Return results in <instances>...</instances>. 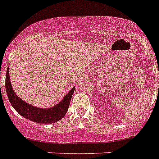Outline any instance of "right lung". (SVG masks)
Instances as JSON below:
<instances>
[{
	"label": "right lung",
	"instance_id": "add662e5",
	"mask_svg": "<svg viewBox=\"0 0 159 159\" xmlns=\"http://www.w3.org/2000/svg\"><path fill=\"white\" fill-rule=\"evenodd\" d=\"M8 69L9 68L7 69L5 77V89L10 103L19 114L23 116L24 118L40 124L55 123L63 118L69 107L71 98L75 91V87H72V89L56 106L51 108H39L23 101L14 92L10 82Z\"/></svg>",
	"mask_w": 159,
	"mask_h": 159
}]
</instances>
